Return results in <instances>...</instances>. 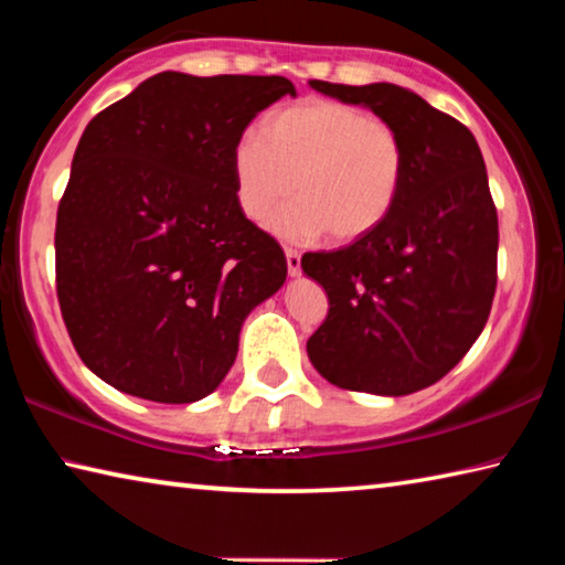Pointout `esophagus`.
Wrapping results in <instances>:
<instances>
[{
  "mask_svg": "<svg viewBox=\"0 0 565 565\" xmlns=\"http://www.w3.org/2000/svg\"><path fill=\"white\" fill-rule=\"evenodd\" d=\"M286 269H289V276L291 279H296V276H301V254L296 252V248H286Z\"/></svg>",
  "mask_w": 565,
  "mask_h": 565,
  "instance_id": "34e87169",
  "label": "esophagus"
}]
</instances>
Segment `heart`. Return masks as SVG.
Here are the masks:
<instances>
[{
	"label": "heart",
	"mask_w": 565,
	"mask_h": 565,
	"mask_svg": "<svg viewBox=\"0 0 565 565\" xmlns=\"http://www.w3.org/2000/svg\"><path fill=\"white\" fill-rule=\"evenodd\" d=\"M236 199L252 222L299 199L274 218L286 238L353 242L386 222L406 177V147L396 127L353 104L303 99L271 111L232 151Z\"/></svg>",
	"instance_id": "1"
}]
</instances>
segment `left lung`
Listing matches in <instances>:
<instances>
[{"label":"left lung","mask_w":565,"mask_h":565,"mask_svg":"<svg viewBox=\"0 0 565 565\" xmlns=\"http://www.w3.org/2000/svg\"><path fill=\"white\" fill-rule=\"evenodd\" d=\"M309 84L396 127L406 177L379 228L339 252L303 254V274L329 296L306 351L339 388L414 394L466 356L491 313L499 216L481 149L461 121L398 84Z\"/></svg>","instance_id":"1"}]
</instances>
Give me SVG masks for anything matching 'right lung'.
<instances>
[{"label":"right lung","instance_id":"add662e5","mask_svg":"<svg viewBox=\"0 0 565 565\" xmlns=\"http://www.w3.org/2000/svg\"><path fill=\"white\" fill-rule=\"evenodd\" d=\"M286 76L161 72L97 114L56 212V296L87 369L121 394L194 404L218 388L248 313L286 281L244 216L232 151Z\"/></svg>","mask_w":565,"mask_h":565}]
</instances>
